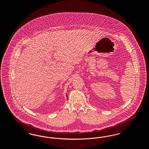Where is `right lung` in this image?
<instances>
[{"instance_id": "add662e5", "label": "right lung", "mask_w": 149, "mask_h": 149, "mask_svg": "<svg viewBox=\"0 0 149 149\" xmlns=\"http://www.w3.org/2000/svg\"><path fill=\"white\" fill-rule=\"evenodd\" d=\"M66 97H67V99H68V96H67V95H66Z\"/></svg>"}]
</instances>
